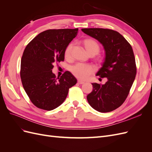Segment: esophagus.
I'll return each mask as SVG.
<instances>
[{"label": "esophagus", "instance_id": "34e87169", "mask_svg": "<svg viewBox=\"0 0 152 152\" xmlns=\"http://www.w3.org/2000/svg\"><path fill=\"white\" fill-rule=\"evenodd\" d=\"M78 84H84V82H83V81H81V80H78Z\"/></svg>", "mask_w": 152, "mask_h": 152}]
</instances>
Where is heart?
Masks as SVG:
<instances>
[{
    "label": "heart",
    "instance_id": "obj_1",
    "mask_svg": "<svg viewBox=\"0 0 152 152\" xmlns=\"http://www.w3.org/2000/svg\"><path fill=\"white\" fill-rule=\"evenodd\" d=\"M84 46L86 50L91 56H94L97 55L100 51V45L97 41L92 39H87L83 40ZM73 48V44L70 43L69 44L64 52V55L66 59H69L71 57L72 52ZM70 71L72 73V74L76 77L77 78L81 80H86L89 76L91 74H93L94 72L93 67L88 65H84L82 63H77L76 65H73L71 67Z\"/></svg>",
    "mask_w": 152,
    "mask_h": 152
}]
</instances>
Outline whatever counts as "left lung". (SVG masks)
<instances>
[{"instance_id": "obj_1", "label": "left lung", "mask_w": 152, "mask_h": 152, "mask_svg": "<svg viewBox=\"0 0 152 152\" xmlns=\"http://www.w3.org/2000/svg\"><path fill=\"white\" fill-rule=\"evenodd\" d=\"M86 34L98 40L105 50V60L96 73L106 77L104 84L93 83L87 96L89 104L97 111L106 113L117 109L125 102L136 75L134 54L130 44L117 32L105 28H82Z\"/></svg>"}]
</instances>
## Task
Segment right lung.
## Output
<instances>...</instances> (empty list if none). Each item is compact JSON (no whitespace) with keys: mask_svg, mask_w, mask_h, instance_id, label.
<instances>
[{"mask_svg":"<svg viewBox=\"0 0 152 152\" xmlns=\"http://www.w3.org/2000/svg\"><path fill=\"white\" fill-rule=\"evenodd\" d=\"M78 28L51 29L41 32L29 42L21 60L20 77L31 103L44 110H54L65 100L77 79L66 71L56 78L54 64L63 61L67 45L77 35Z\"/></svg>","mask_w":152,"mask_h":152,"instance_id":"1","label":"right lung"}]
</instances>
